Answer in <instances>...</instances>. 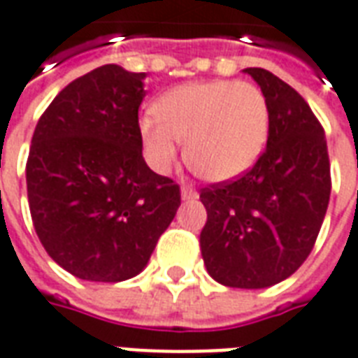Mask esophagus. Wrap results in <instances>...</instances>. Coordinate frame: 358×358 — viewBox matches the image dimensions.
I'll return each instance as SVG.
<instances>
[{
    "instance_id": "34e87169",
    "label": "esophagus",
    "mask_w": 358,
    "mask_h": 358,
    "mask_svg": "<svg viewBox=\"0 0 358 358\" xmlns=\"http://www.w3.org/2000/svg\"><path fill=\"white\" fill-rule=\"evenodd\" d=\"M181 198L182 200H196L198 192L192 187H181Z\"/></svg>"
}]
</instances>
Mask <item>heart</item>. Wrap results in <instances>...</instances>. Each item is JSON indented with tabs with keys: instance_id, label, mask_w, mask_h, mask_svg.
I'll list each match as a JSON object with an SVG mask.
<instances>
[{
	"instance_id": "obj_1",
	"label": "heart",
	"mask_w": 358,
	"mask_h": 358,
	"mask_svg": "<svg viewBox=\"0 0 358 358\" xmlns=\"http://www.w3.org/2000/svg\"><path fill=\"white\" fill-rule=\"evenodd\" d=\"M268 125L267 99L257 85L215 80L168 91L156 110L141 116L139 135L148 166L158 173L173 168L185 143V162L198 177L229 181L259 160Z\"/></svg>"
}]
</instances>
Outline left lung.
<instances>
[{
  "label": "left lung",
  "instance_id": "left-lung-1",
  "mask_svg": "<svg viewBox=\"0 0 358 358\" xmlns=\"http://www.w3.org/2000/svg\"><path fill=\"white\" fill-rule=\"evenodd\" d=\"M267 99V148L236 181L200 190L208 221L204 265L229 288H268L309 257L330 200L322 125L294 87L265 69H246Z\"/></svg>",
  "mask_w": 358,
  "mask_h": 358
}]
</instances>
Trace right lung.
Returning a JSON list of instances; mask_svg holds the SVG:
<instances>
[{
	"label": "right lung",
	"mask_w": 358,
	"mask_h": 358,
	"mask_svg": "<svg viewBox=\"0 0 358 358\" xmlns=\"http://www.w3.org/2000/svg\"><path fill=\"white\" fill-rule=\"evenodd\" d=\"M145 72L104 64L69 83L36 125L26 189L38 238L70 275L122 282L147 267L181 206L143 158Z\"/></svg>",
	"instance_id": "add662e5"
}]
</instances>
